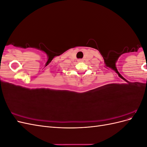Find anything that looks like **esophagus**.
I'll return each instance as SVG.
<instances>
[{
  "mask_svg": "<svg viewBox=\"0 0 147 147\" xmlns=\"http://www.w3.org/2000/svg\"><path fill=\"white\" fill-rule=\"evenodd\" d=\"M82 61H83V59H78V63H81V62H82Z\"/></svg>",
  "mask_w": 147,
  "mask_h": 147,
  "instance_id": "esophagus-1",
  "label": "esophagus"
}]
</instances>
